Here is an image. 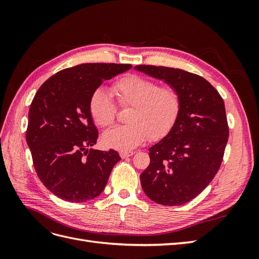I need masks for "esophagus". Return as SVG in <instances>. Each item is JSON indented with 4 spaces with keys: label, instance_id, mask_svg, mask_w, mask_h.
<instances>
[{
    "label": "esophagus",
    "instance_id": "34e87169",
    "mask_svg": "<svg viewBox=\"0 0 259 259\" xmlns=\"http://www.w3.org/2000/svg\"><path fill=\"white\" fill-rule=\"evenodd\" d=\"M133 154H134V152L133 151H121L120 152V156L122 159H126V158H128V156H132Z\"/></svg>",
    "mask_w": 259,
    "mask_h": 259
}]
</instances>
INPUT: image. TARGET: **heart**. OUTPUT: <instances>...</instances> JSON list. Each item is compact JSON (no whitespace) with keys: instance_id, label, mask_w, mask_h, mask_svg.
<instances>
[{"instance_id":"1","label":"heart","mask_w":259,"mask_h":259,"mask_svg":"<svg viewBox=\"0 0 259 259\" xmlns=\"http://www.w3.org/2000/svg\"><path fill=\"white\" fill-rule=\"evenodd\" d=\"M117 103L131 107L126 125L114 126L104 133L106 146L121 151H128L143 144L165 136L174 126L180 111V96L171 86H159L147 77L127 74L114 83ZM90 111L94 122L101 127L112 125L116 107L110 94L103 89L93 93Z\"/></svg>"}]
</instances>
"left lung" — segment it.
<instances>
[{"label": "left lung", "mask_w": 259, "mask_h": 259, "mask_svg": "<svg viewBox=\"0 0 259 259\" xmlns=\"http://www.w3.org/2000/svg\"><path fill=\"white\" fill-rule=\"evenodd\" d=\"M134 69L174 88L182 103L174 126L149 148L150 164L140 174L143 190L158 204H185L205 189L222 164L229 137L224 100L209 82L185 70Z\"/></svg>", "instance_id": "8db88e82"}]
</instances>
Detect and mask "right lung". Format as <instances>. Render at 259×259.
I'll use <instances>...</instances> for the list:
<instances>
[{"label":"right lung","instance_id":"right-lung-1","mask_svg":"<svg viewBox=\"0 0 259 259\" xmlns=\"http://www.w3.org/2000/svg\"><path fill=\"white\" fill-rule=\"evenodd\" d=\"M132 65L82 64L46 80L29 109L27 144L43 185L68 202H85L104 191L119 153L94 149L98 131L90 100L105 80Z\"/></svg>","mask_w":259,"mask_h":259}]
</instances>
